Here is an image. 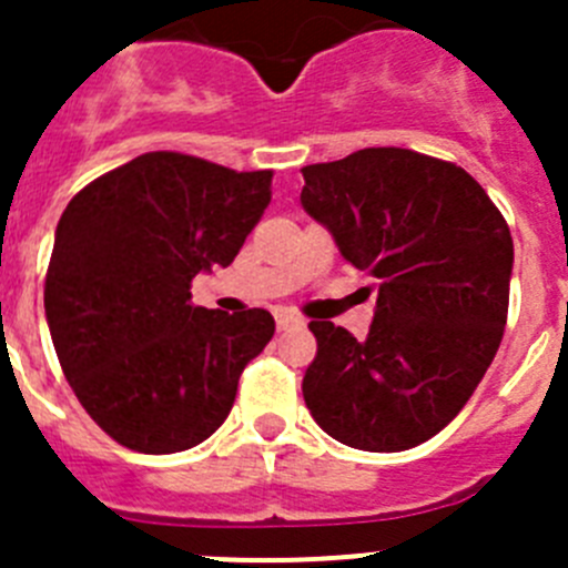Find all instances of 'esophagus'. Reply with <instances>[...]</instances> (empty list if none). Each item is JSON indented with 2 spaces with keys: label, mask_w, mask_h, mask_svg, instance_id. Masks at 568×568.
I'll list each match as a JSON object with an SVG mask.
<instances>
[{
  "label": "esophagus",
  "mask_w": 568,
  "mask_h": 568,
  "mask_svg": "<svg viewBox=\"0 0 568 568\" xmlns=\"http://www.w3.org/2000/svg\"><path fill=\"white\" fill-rule=\"evenodd\" d=\"M275 324H278V329H287V327H293V324H298V315L287 313V310H281V313H275Z\"/></svg>",
  "instance_id": "1"
}]
</instances>
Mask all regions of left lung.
Listing matches in <instances>:
<instances>
[{"mask_svg": "<svg viewBox=\"0 0 568 568\" xmlns=\"http://www.w3.org/2000/svg\"><path fill=\"white\" fill-rule=\"evenodd\" d=\"M301 173L304 210L353 267L378 278L364 341L310 321V415L353 449H413L464 409L498 353L509 224L464 168L415 150L366 148Z\"/></svg>", "mask_w": 568, "mask_h": 568, "instance_id": "1", "label": "left lung"}]
</instances>
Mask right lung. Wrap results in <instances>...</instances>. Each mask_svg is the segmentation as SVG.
Masks as SVG:
<instances>
[{"label":"right lung","mask_w":568,"mask_h":568,"mask_svg":"<svg viewBox=\"0 0 568 568\" xmlns=\"http://www.w3.org/2000/svg\"><path fill=\"white\" fill-rule=\"evenodd\" d=\"M270 184L273 170L239 173L155 150L99 175L64 207L44 315L64 378L115 444L182 453L233 409L275 321L267 310L195 307L190 284L233 264Z\"/></svg>","instance_id":"obj_1"}]
</instances>
